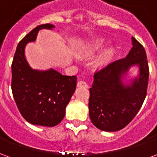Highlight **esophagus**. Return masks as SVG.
I'll return each mask as SVG.
<instances>
[{
	"label": "esophagus",
	"instance_id": "34e87169",
	"mask_svg": "<svg viewBox=\"0 0 157 157\" xmlns=\"http://www.w3.org/2000/svg\"><path fill=\"white\" fill-rule=\"evenodd\" d=\"M77 86L78 87H84V88H87L88 87V85L86 82H83V81H79L77 82Z\"/></svg>",
	"mask_w": 157,
	"mask_h": 157
}]
</instances>
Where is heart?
Returning a JSON list of instances; mask_svg holds the SVG:
<instances>
[{"mask_svg":"<svg viewBox=\"0 0 157 157\" xmlns=\"http://www.w3.org/2000/svg\"><path fill=\"white\" fill-rule=\"evenodd\" d=\"M104 44V40L102 39H98L92 40L88 44H86L85 46L80 48L76 51V55L81 58H87L93 55L95 53L98 51L100 48H102ZM113 56V49L112 48H109L106 49L105 51L102 52V54L98 58L95 60V65L98 67H101L103 65H107Z\"/></svg>","mask_w":157,"mask_h":157,"instance_id":"heart-1","label":"heart"}]
</instances>
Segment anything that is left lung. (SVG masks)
<instances>
[{
	"mask_svg": "<svg viewBox=\"0 0 157 157\" xmlns=\"http://www.w3.org/2000/svg\"><path fill=\"white\" fill-rule=\"evenodd\" d=\"M132 48L124 59L113 61L94 74L90 88L89 115L101 130H120L135 118L145 101L149 79L144 47L132 37ZM139 66L138 78L129 84L122 81L132 66Z\"/></svg>",
	"mask_w": 157,
	"mask_h": 157,
	"instance_id": "left-lung-1",
	"label": "left lung"
}]
</instances>
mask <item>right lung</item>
<instances>
[{
	"instance_id": "1",
	"label": "right lung",
	"mask_w": 157,
	"mask_h": 157,
	"mask_svg": "<svg viewBox=\"0 0 157 157\" xmlns=\"http://www.w3.org/2000/svg\"><path fill=\"white\" fill-rule=\"evenodd\" d=\"M54 28L47 23L33 29L19 42L12 64V91L19 112L30 124L46 127L64 118L76 86L75 75H63L53 69L33 70L25 58L26 45L35 41L39 30Z\"/></svg>"
}]
</instances>
